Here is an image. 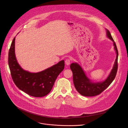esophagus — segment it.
<instances>
[{
    "label": "esophagus",
    "mask_w": 128,
    "mask_h": 128,
    "mask_svg": "<svg viewBox=\"0 0 128 128\" xmlns=\"http://www.w3.org/2000/svg\"><path fill=\"white\" fill-rule=\"evenodd\" d=\"M65 64L67 65H69L70 63H71V59H67L66 60H65Z\"/></svg>",
    "instance_id": "obj_1"
}]
</instances>
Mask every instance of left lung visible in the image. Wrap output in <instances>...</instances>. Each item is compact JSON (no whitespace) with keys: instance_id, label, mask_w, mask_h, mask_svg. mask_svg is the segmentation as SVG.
<instances>
[{"instance_id":"left-lung-1","label":"left lung","mask_w":128,"mask_h":128,"mask_svg":"<svg viewBox=\"0 0 128 128\" xmlns=\"http://www.w3.org/2000/svg\"><path fill=\"white\" fill-rule=\"evenodd\" d=\"M107 37L114 42V50L116 53V58L114 66L110 74L107 78L103 82H92L86 76L85 73L80 66L76 63H73L70 65V69L73 73V80L74 86L78 92L82 96L92 97L101 94L113 82L116 75L118 71V50L117 47L113 40L110 32L106 29Z\"/></svg>"}]
</instances>
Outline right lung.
Here are the masks:
<instances>
[{
  "label": "right lung",
  "instance_id": "1",
  "mask_svg": "<svg viewBox=\"0 0 128 128\" xmlns=\"http://www.w3.org/2000/svg\"><path fill=\"white\" fill-rule=\"evenodd\" d=\"M15 38L12 42L8 63L12 79L16 86L26 94L35 97L48 95L56 78L64 68V61L38 73H31L22 69L18 64L14 52Z\"/></svg>",
  "mask_w": 128,
  "mask_h": 128
}]
</instances>
